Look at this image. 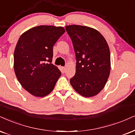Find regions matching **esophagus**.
I'll return each instance as SVG.
<instances>
[{
  "label": "esophagus",
  "instance_id": "1",
  "mask_svg": "<svg viewBox=\"0 0 135 135\" xmlns=\"http://www.w3.org/2000/svg\"><path fill=\"white\" fill-rule=\"evenodd\" d=\"M61 72H62V73H64L65 72H66V68H65L64 67H62V66H61Z\"/></svg>",
  "mask_w": 135,
  "mask_h": 135
}]
</instances>
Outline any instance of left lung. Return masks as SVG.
Masks as SVG:
<instances>
[{
  "label": "left lung",
  "mask_w": 135,
  "mask_h": 135,
  "mask_svg": "<svg viewBox=\"0 0 135 135\" xmlns=\"http://www.w3.org/2000/svg\"><path fill=\"white\" fill-rule=\"evenodd\" d=\"M76 58V74L70 83L84 97H92L104 88L111 70L110 51L106 39L97 30L87 26L66 27Z\"/></svg>",
  "instance_id": "left-lung-1"
}]
</instances>
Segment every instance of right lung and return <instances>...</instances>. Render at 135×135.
<instances>
[{
  "instance_id": "right-lung-1",
  "label": "right lung",
  "mask_w": 135,
  "mask_h": 135,
  "mask_svg": "<svg viewBox=\"0 0 135 135\" xmlns=\"http://www.w3.org/2000/svg\"><path fill=\"white\" fill-rule=\"evenodd\" d=\"M64 32L62 27L39 26L26 31L18 40L14 54L15 74L32 95L47 96L61 76V71L51 62L53 46Z\"/></svg>"
}]
</instances>
